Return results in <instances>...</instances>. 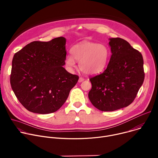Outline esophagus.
<instances>
[{"label":"esophagus","instance_id":"1","mask_svg":"<svg viewBox=\"0 0 158 158\" xmlns=\"http://www.w3.org/2000/svg\"><path fill=\"white\" fill-rule=\"evenodd\" d=\"M84 80V79L83 77H80L79 78L78 82H82Z\"/></svg>","mask_w":158,"mask_h":158}]
</instances>
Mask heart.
I'll return each instance as SVG.
<instances>
[{
	"label": "heart",
	"instance_id": "1",
	"mask_svg": "<svg viewBox=\"0 0 158 158\" xmlns=\"http://www.w3.org/2000/svg\"><path fill=\"white\" fill-rule=\"evenodd\" d=\"M71 55L65 58V64L69 70L76 67V61L79 62L80 70L87 75L101 73L107 67L109 51L102 44L88 41L81 42L72 48Z\"/></svg>",
	"mask_w": 158,
	"mask_h": 158
}]
</instances>
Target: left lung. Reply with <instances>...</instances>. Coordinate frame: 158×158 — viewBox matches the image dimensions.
Listing matches in <instances>:
<instances>
[{"label": "left lung", "instance_id": "left-lung-1", "mask_svg": "<svg viewBox=\"0 0 158 158\" xmlns=\"http://www.w3.org/2000/svg\"><path fill=\"white\" fill-rule=\"evenodd\" d=\"M112 55L103 73L90 78L88 94L93 105L102 111H114L131 104L144 79L143 56L121 38H110Z\"/></svg>", "mask_w": 158, "mask_h": 158}]
</instances>
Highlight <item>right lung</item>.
<instances>
[{
  "mask_svg": "<svg viewBox=\"0 0 158 158\" xmlns=\"http://www.w3.org/2000/svg\"><path fill=\"white\" fill-rule=\"evenodd\" d=\"M66 39L34 41L16 52L12 62L10 85L19 101L34 113L57 111L65 102L79 77L63 66Z\"/></svg>",
  "mask_w": 158,
  "mask_h": 158,
  "instance_id": "obj_1",
  "label": "right lung"
}]
</instances>
